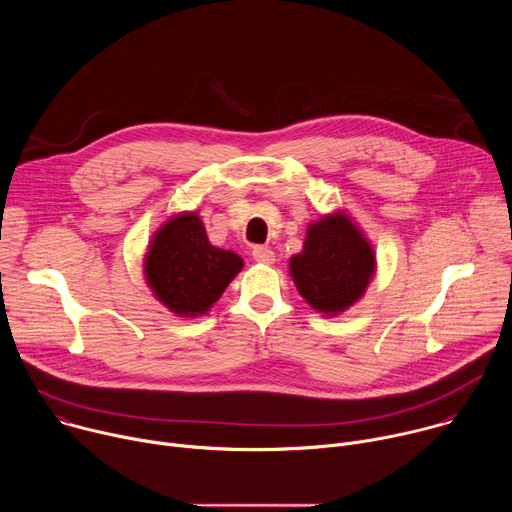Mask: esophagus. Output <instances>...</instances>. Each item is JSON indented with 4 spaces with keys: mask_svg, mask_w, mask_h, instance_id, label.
<instances>
[{
    "mask_svg": "<svg viewBox=\"0 0 512 512\" xmlns=\"http://www.w3.org/2000/svg\"><path fill=\"white\" fill-rule=\"evenodd\" d=\"M253 259L257 263H265V265H271L275 261V253L269 249V247H263V245H255L253 247Z\"/></svg>",
    "mask_w": 512,
    "mask_h": 512,
    "instance_id": "esophagus-1",
    "label": "esophagus"
}]
</instances>
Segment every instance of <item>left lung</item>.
I'll return each instance as SVG.
<instances>
[{
  "label": "left lung",
  "mask_w": 512,
  "mask_h": 512,
  "mask_svg": "<svg viewBox=\"0 0 512 512\" xmlns=\"http://www.w3.org/2000/svg\"><path fill=\"white\" fill-rule=\"evenodd\" d=\"M377 269L369 239L344 212L312 223L302 253L289 259L300 296L318 312L336 316L356 304Z\"/></svg>",
  "instance_id": "obj_1"
}]
</instances>
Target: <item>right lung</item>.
Listing matches in <instances>:
<instances>
[{
	"mask_svg": "<svg viewBox=\"0 0 512 512\" xmlns=\"http://www.w3.org/2000/svg\"><path fill=\"white\" fill-rule=\"evenodd\" d=\"M243 269V259L210 245L196 212L174 214L154 235L143 271L156 298L176 316L206 314Z\"/></svg>",
	"mask_w": 512,
	"mask_h": 512,
	"instance_id": "obj_1",
	"label": "right lung"
}]
</instances>
